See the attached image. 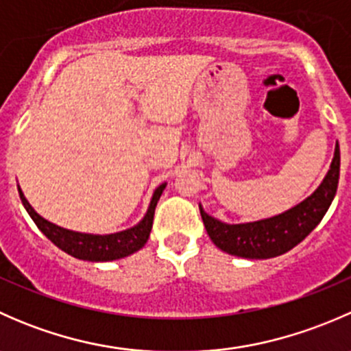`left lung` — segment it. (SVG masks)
I'll return each instance as SVG.
<instances>
[{"label":"left lung","mask_w":351,"mask_h":351,"mask_svg":"<svg viewBox=\"0 0 351 351\" xmlns=\"http://www.w3.org/2000/svg\"><path fill=\"white\" fill-rule=\"evenodd\" d=\"M338 180L339 146L336 144L335 158L323 183L313 195L284 214L246 224H226L208 215L202 205L198 207L208 238L215 246L234 256L265 260L280 256L309 236V232L319 224L328 212L336 195Z\"/></svg>","instance_id":"1"}]
</instances>
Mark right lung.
I'll return each mask as SVG.
<instances>
[{
  "instance_id": "right-lung-1",
  "label": "right lung",
  "mask_w": 351,
  "mask_h": 351,
  "mask_svg": "<svg viewBox=\"0 0 351 351\" xmlns=\"http://www.w3.org/2000/svg\"><path fill=\"white\" fill-rule=\"evenodd\" d=\"M166 183L159 185L154 190V195L151 198L149 208H147L146 215H144L143 221L139 222L134 228L125 229V231L115 232V234H84V232H74L69 229L59 228V226L52 224V222L45 221L44 217L37 214V212L32 208V205L28 204L27 198L23 197L22 190L19 189L20 198H22L23 207L27 208L28 215L34 219V222L37 224V228L40 229L45 234V238L51 239L59 250L66 251L67 254L74 258H80V260L86 261H112V260H120V258H125L129 254L139 251L144 244L149 239L151 228H153V219H154V210L156 205H158L159 197H161L162 190H165Z\"/></svg>"
}]
</instances>
